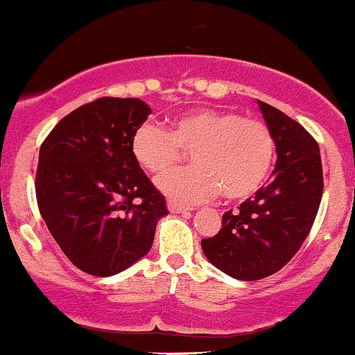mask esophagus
Here are the masks:
<instances>
[{
	"mask_svg": "<svg viewBox=\"0 0 355 355\" xmlns=\"http://www.w3.org/2000/svg\"><path fill=\"white\" fill-rule=\"evenodd\" d=\"M167 209H169L171 213H174V214H179V213H189V208H184V206L178 205V202H173V201L167 202Z\"/></svg>",
	"mask_w": 355,
	"mask_h": 355,
	"instance_id": "obj_1",
	"label": "esophagus"
}]
</instances>
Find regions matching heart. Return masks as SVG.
<instances>
[{"mask_svg":"<svg viewBox=\"0 0 355 355\" xmlns=\"http://www.w3.org/2000/svg\"><path fill=\"white\" fill-rule=\"evenodd\" d=\"M134 159L149 173H162L191 150L194 164L157 178L156 186L178 205L206 201L221 191L238 201L252 196L268 176L275 141L263 122L225 110L198 109L178 115L169 129L144 122L130 142Z\"/></svg>","mask_w":355,"mask_h":355,"instance_id":"heart-1","label":"heart"}]
</instances>
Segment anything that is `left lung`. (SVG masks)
Wrapping results in <instances>:
<instances>
[{"mask_svg":"<svg viewBox=\"0 0 355 355\" xmlns=\"http://www.w3.org/2000/svg\"><path fill=\"white\" fill-rule=\"evenodd\" d=\"M273 135L277 164L266 188L223 214L220 233L201 241L206 258L236 280H260L288 263L310 233L320 206V149L298 122L258 101Z\"/></svg>","mask_w":355,"mask_h":355,"instance_id":"left-lung-1","label":"left lung"}]
</instances>
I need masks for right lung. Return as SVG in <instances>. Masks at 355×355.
Here are the masks:
<instances>
[{"instance_id": "obj_1", "label": "right lung", "mask_w": 355, "mask_h": 355, "mask_svg": "<svg viewBox=\"0 0 355 355\" xmlns=\"http://www.w3.org/2000/svg\"><path fill=\"white\" fill-rule=\"evenodd\" d=\"M150 107L102 97L63 117L40 147L37 201L51 236L82 272L112 277L149 253L166 201L130 142Z\"/></svg>"}]
</instances>
